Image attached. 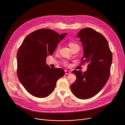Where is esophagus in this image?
I'll list each match as a JSON object with an SVG mask.
<instances>
[{"mask_svg": "<svg viewBox=\"0 0 125 125\" xmlns=\"http://www.w3.org/2000/svg\"><path fill=\"white\" fill-rule=\"evenodd\" d=\"M70 73H71V72L70 71H65V73L66 74H69Z\"/></svg>", "mask_w": 125, "mask_h": 125, "instance_id": "1", "label": "esophagus"}]
</instances>
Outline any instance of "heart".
<instances>
[{
  "instance_id": "b5f03b06",
  "label": "heart",
  "mask_w": 125,
  "mask_h": 125,
  "mask_svg": "<svg viewBox=\"0 0 125 125\" xmlns=\"http://www.w3.org/2000/svg\"><path fill=\"white\" fill-rule=\"evenodd\" d=\"M69 46H70V48H71V49H73V48L74 47H76V46L79 47V46L77 44L74 43V42H70L69 43ZM63 63L64 65H66V66L68 65V64H69L68 62H67L66 61H64V62H63Z\"/></svg>"
}]
</instances>
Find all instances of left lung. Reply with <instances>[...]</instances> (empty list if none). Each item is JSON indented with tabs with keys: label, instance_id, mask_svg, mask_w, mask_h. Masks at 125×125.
<instances>
[{
	"label": "left lung",
	"instance_id": "obj_1",
	"mask_svg": "<svg viewBox=\"0 0 125 125\" xmlns=\"http://www.w3.org/2000/svg\"><path fill=\"white\" fill-rule=\"evenodd\" d=\"M77 36L83 46L82 62L89 63L87 70H74L76 80L71 85L73 94L80 99H88L99 93L109 80L112 54L108 42L100 33L91 28L82 29Z\"/></svg>",
	"mask_w": 125,
	"mask_h": 125
}]
</instances>
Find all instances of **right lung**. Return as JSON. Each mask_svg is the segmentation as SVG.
<instances>
[{
	"instance_id": "right-lung-1",
	"label": "right lung",
	"mask_w": 125,
	"mask_h": 125,
	"mask_svg": "<svg viewBox=\"0 0 125 125\" xmlns=\"http://www.w3.org/2000/svg\"><path fill=\"white\" fill-rule=\"evenodd\" d=\"M66 35L51 29H41L28 35L17 54V76L25 89L35 97L43 98L54 90L56 82L64 75L60 68L52 69L46 64L57 44Z\"/></svg>"
}]
</instances>
